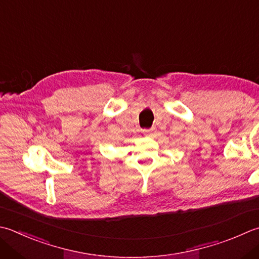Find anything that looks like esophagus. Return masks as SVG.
Here are the masks:
<instances>
[{"label": "esophagus", "instance_id": "esophagus-1", "mask_svg": "<svg viewBox=\"0 0 259 259\" xmlns=\"http://www.w3.org/2000/svg\"><path fill=\"white\" fill-rule=\"evenodd\" d=\"M155 133H156V129L155 128H150L148 130H144V135L146 137H154Z\"/></svg>", "mask_w": 259, "mask_h": 259}]
</instances>
